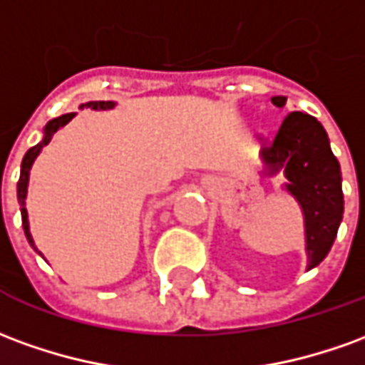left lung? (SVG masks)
I'll return each mask as SVG.
<instances>
[{
  "label": "left lung",
  "instance_id": "obj_1",
  "mask_svg": "<svg viewBox=\"0 0 365 365\" xmlns=\"http://www.w3.org/2000/svg\"><path fill=\"white\" fill-rule=\"evenodd\" d=\"M271 101L277 106L287 103L284 96ZM262 160L271 174L284 172L287 187L304 211L308 269H314L330 251L344 213L342 174L328 134L314 116L289 112L274 138L262 146Z\"/></svg>",
  "mask_w": 365,
  "mask_h": 365
}]
</instances>
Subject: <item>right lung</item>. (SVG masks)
I'll return each instance as SVG.
<instances>
[{
	"instance_id": "right-lung-1",
	"label": "right lung",
	"mask_w": 365,
	"mask_h": 365,
	"mask_svg": "<svg viewBox=\"0 0 365 365\" xmlns=\"http://www.w3.org/2000/svg\"><path fill=\"white\" fill-rule=\"evenodd\" d=\"M86 108H93V110H98V108H112L114 103L110 101H94V103H86L83 104ZM75 114L71 112V114H63V116H58V118H53V120L47 124V128H45V138L43 142H39L37 146H33L27 150V154L23 158L21 162V175H19V182H17V200H19V205H21V221H23V229H25V237H27V241L31 243V247L37 251V247L33 245V239H31V233H29V221H27V209H25V195H27V182H29V170H31V164L35 158L39 156V152L43 148L47 146L53 138V134L57 132L61 126H65L71 118H73Z\"/></svg>"
}]
</instances>
